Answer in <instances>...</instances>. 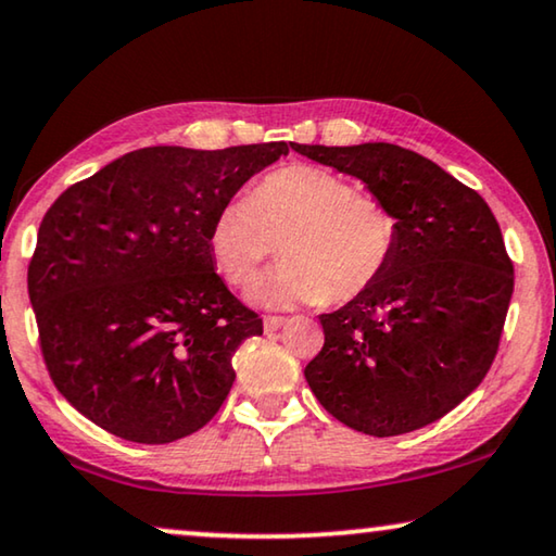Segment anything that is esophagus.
I'll list each match as a JSON object with an SVG mask.
<instances>
[{"instance_id": "34e87169", "label": "esophagus", "mask_w": 556, "mask_h": 556, "mask_svg": "<svg viewBox=\"0 0 556 556\" xmlns=\"http://www.w3.org/2000/svg\"><path fill=\"white\" fill-rule=\"evenodd\" d=\"M288 324L286 316H265L263 318V328L265 331H278V328H283Z\"/></svg>"}]
</instances>
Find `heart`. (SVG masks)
<instances>
[{
    "mask_svg": "<svg viewBox=\"0 0 556 556\" xmlns=\"http://www.w3.org/2000/svg\"><path fill=\"white\" fill-rule=\"evenodd\" d=\"M396 245L399 218L381 198L313 165L268 173L211 225L215 265L232 286L251 283L283 248L286 263L253 288L265 305L349 303L378 283Z\"/></svg>",
    "mask_w": 556,
    "mask_h": 556,
    "instance_id": "obj_1",
    "label": "heart"
}]
</instances>
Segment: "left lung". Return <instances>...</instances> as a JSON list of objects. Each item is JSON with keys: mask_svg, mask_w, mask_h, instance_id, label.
Returning <instances> with one entry per match:
<instances>
[{"mask_svg": "<svg viewBox=\"0 0 556 556\" xmlns=\"http://www.w3.org/2000/svg\"><path fill=\"white\" fill-rule=\"evenodd\" d=\"M364 180L396 213L399 245L378 283L320 316L324 349L305 366L320 406L368 437L424 429L492 366L514 291L494 213L429 157L389 142L293 144Z\"/></svg>", "mask_w": 556, "mask_h": 556, "instance_id": "obj_1", "label": "left lung"}]
</instances>
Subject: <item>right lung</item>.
<instances>
[{"instance_id":"1","label":"right lung","mask_w":556,"mask_h":556,"mask_svg":"<svg viewBox=\"0 0 556 556\" xmlns=\"http://www.w3.org/2000/svg\"><path fill=\"white\" fill-rule=\"evenodd\" d=\"M295 142L142 148L45 213L27 288L58 391L100 429L170 444L203 429L263 320L215 273V213Z\"/></svg>"}]
</instances>
